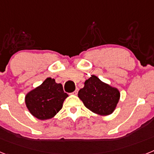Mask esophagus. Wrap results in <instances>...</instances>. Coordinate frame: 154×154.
<instances>
[{
  "label": "esophagus",
  "instance_id": "34e87169",
  "mask_svg": "<svg viewBox=\"0 0 154 154\" xmlns=\"http://www.w3.org/2000/svg\"><path fill=\"white\" fill-rule=\"evenodd\" d=\"M78 92H79V89H78V88H77V89H76L75 90L74 92H72V93L74 94V95H77V93H78Z\"/></svg>",
  "mask_w": 154,
  "mask_h": 154
}]
</instances>
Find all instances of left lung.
<instances>
[{
  "mask_svg": "<svg viewBox=\"0 0 154 154\" xmlns=\"http://www.w3.org/2000/svg\"><path fill=\"white\" fill-rule=\"evenodd\" d=\"M83 88L79 91L78 96L85 106L98 115L112 113L119 103V91L102 82L94 75L85 80Z\"/></svg>",
  "mask_w": 154,
  "mask_h": 154,
  "instance_id": "8db88e82",
  "label": "left lung"
}]
</instances>
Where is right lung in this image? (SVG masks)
<instances>
[{
    "instance_id": "right-lung-1",
    "label": "right lung",
    "mask_w": 154,
    "mask_h": 154,
    "mask_svg": "<svg viewBox=\"0 0 154 154\" xmlns=\"http://www.w3.org/2000/svg\"><path fill=\"white\" fill-rule=\"evenodd\" d=\"M68 94L63 90L61 83L47 78L42 85L30 91L25 96V104L32 116L45 120L51 119L62 108Z\"/></svg>"
}]
</instances>
